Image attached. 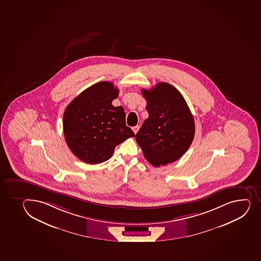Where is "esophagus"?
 I'll use <instances>...</instances> for the list:
<instances>
[{
    "label": "esophagus",
    "instance_id": "1",
    "mask_svg": "<svg viewBox=\"0 0 261 261\" xmlns=\"http://www.w3.org/2000/svg\"><path fill=\"white\" fill-rule=\"evenodd\" d=\"M139 128H140V126H135L133 127V131H134V133H135V135H136L138 131H139Z\"/></svg>",
    "mask_w": 261,
    "mask_h": 261
}]
</instances>
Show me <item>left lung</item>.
<instances>
[{
    "label": "left lung",
    "instance_id": "1",
    "mask_svg": "<svg viewBox=\"0 0 261 261\" xmlns=\"http://www.w3.org/2000/svg\"><path fill=\"white\" fill-rule=\"evenodd\" d=\"M141 92L149 116L135 137L138 145L153 166L176 161L194 140L195 125L191 111L182 95L169 84L161 82Z\"/></svg>",
    "mask_w": 261,
    "mask_h": 261
}]
</instances>
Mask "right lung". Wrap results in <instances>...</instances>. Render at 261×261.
<instances>
[{"label": "right lung", "mask_w": 261, "mask_h": 261, "mask_svg": "<svg viewBox=\"0 0 261 261\" xmlns=\"http://www.w3.org/2000/svg\"><path fill=\"white\" fill-rule=\"evenodd\" d=\"M118 94L113 84L102 81L86 89L66 108L65 140L81 161L90 164L107 161L116 145L135 137L126 125L123 108L112 105Z\"/></svg>", "instance_id": "1"}]
</instances>
